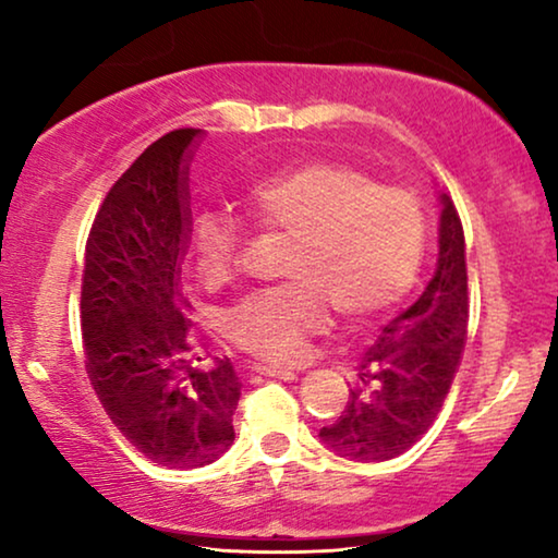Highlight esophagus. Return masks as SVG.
Instances as JSON below:
<instances>
[{"label":"esophagus","mask_w":558,"mask_h":558,"mask_svg":"<svg viewBox=\"0 0 558 558\" xmlns=\"http://www.w3.org/2000/svg\"><path fill=\"white\" fill-rule=\"evenodd\" d=\"M256 373L279 380H296V373L292 368H277V365H256Z\"/></svg>","instance_id":"esophagus-1"}]
</instances>
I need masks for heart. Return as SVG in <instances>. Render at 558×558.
Returning <instances> with one entry per match:
<instances>
[{
    "instance_id": "1",
    "label": "heart",
    "mask_w": 558,
    "mask_h": 558,
    "mask_svg": "<svg viewBox=\"0 0 558 558\" xmlns=\"http://www.w3.org/2000/svg\"><path fill=\"white\" fill-rule=\"evenodd\" d=\"M246 210L266 231L300 233L289 277L296 287L243 300L228 332L243 350L274 363L296 361L312 335L330 325V304L350 319L391 307L414 281L424 251V218L414 197L340 162H307L258 180ZM205 284L233 277L241 228L205 213L193 231Z\"/></svg>"
}]
</instances>
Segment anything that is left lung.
<instances>
[{
  "instance_id": "1",
  "label": "left lung",
  "mask_w": 558,
  "mask_h": 558,
  "mask_svg": "<svg viewBox=\"0 0 558 558\" xmlns=\"http://www.w3.org/2000/svg\"><path fill=\"white\" fill-rule=\"evenodd\" d=\"M439 256L418 300L384 327L365 350L348 407L319 429L332 452L384 462L422 439L441 411L468 340V264L454 203L439 195Z\"/></svg>"
}]
</instances>
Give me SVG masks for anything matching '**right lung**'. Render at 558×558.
<instances>
[{"instance_id": "add662e5", "label": "right lung", "mask_w": 558, "mask_h": 558, "mask_svg": "<svg viewBox=\"0 0 558 558\" xmlns=\"http://www.w3.org/2000/svg\"><path fill=\"white\" fill-rule=\"evenodd\" d=\"M203 129H174L113 182L86 243L81 287L90 386L113 426L172 470L216 462L233 445L241 380L228 357L185 361L190 302L180 264L193 233L190 159Z\"/></svg>"}]
</instances>
